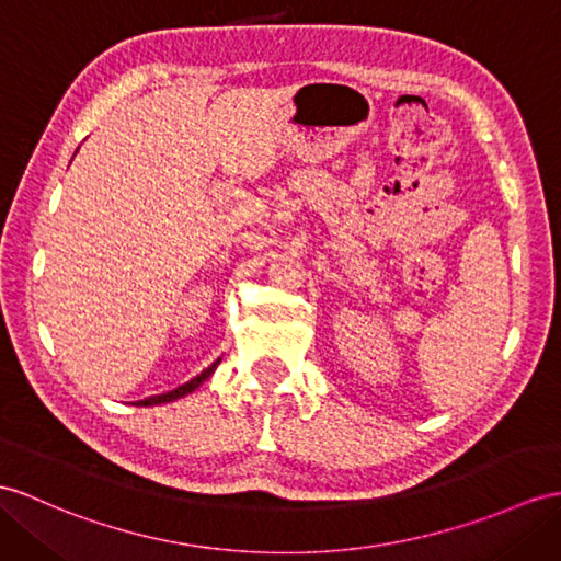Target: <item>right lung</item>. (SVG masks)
<instances>
[{
    "mask_svg": "<svg viewBox=\"0 0 561 561\" xmlns=\"http://www.w3.org/2000/svg\"><path fill=\"white\" fill-rule=\"evenodd\" d=\"M218 364H221V359H216L209 368H204V371H202L199 376H195L193 380H187V383H183V386H178L175 390L161 392V394H152V398L140 400V402H138V407H157V404H167V402H173V400H181V398H185V394L195 392V390L204 383V380L211 378V374L216 371V366H218Z\"/></svg>",
    "mask_w": 561,
    "mask_h": 561,
    "instance_id": "add662e5",
    "label": "right lung"
}]
</instances>
